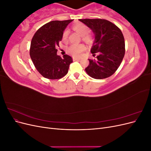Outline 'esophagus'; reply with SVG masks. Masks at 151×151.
<instances>
[{
	"instance_id": "34e87169",
	"label": "esophagus",
	"mask_w": 151,
	"mask_h": 151,
	"mask_svg": "<svg viewBox=\"0 0 151 151\" xmlns=\"http://www.w3.org/2000/svg\"><path fill=\"white\" fill-rule=\"evenodd\" d=\"M81 59L80 58H73V60L74 61H79V60H80Z\"/></svg>"
}]
</instances>
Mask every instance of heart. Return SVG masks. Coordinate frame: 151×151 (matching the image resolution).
<instances>
[{"instance_id": "1", "label": "heart", "mask_w": 151, "mask_h": 151, "mask_svg": "<svg viewBox=\"0 0 151 151\" xmlns=\"http://www.w3.org/2000/svg\"><path fill=\"white\" fill-rule=\"evenodd\" d=\"M72 28L76 32H77L81 36H83V40L86 42H89L91 40V37L88 35L89 32V28L88 26L83 22H77L72 26ZM68 31L67 29L63 31L62 33V40L66 41L68 38ZM86 50L84 45L83 44H72L68 47L67 51L72 55L74 57L81 56Z\"/></svg>"}]
</instances>
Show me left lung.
Wrapping results in <instances>:
<instances>
[{
	"label": "left lung",
	"mask_w": 151,
	"mask_h": 151,
	"mask_svg": "<svg viewBox=\"0 0 151 151\" xmlns=\"http://www.w3.org/2000/svg\"><path fill=\"white\" fill-rule=\"evenodd\" d=\"M79 21L93 31L95 41L91 49L94 59H88L85 70L96 79L110 77L116 72L125 55V40L122 31L111 22L103 19Z\"/></svg>",
	"instance_id": "1"
}]
</instances>
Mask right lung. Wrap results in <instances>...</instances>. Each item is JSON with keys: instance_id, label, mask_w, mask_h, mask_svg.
<instances>
[{"instance_id": "add662e5", "label": "right lung", "mask_w": 151, "mask_h": 151, "mask_svg": "<svg viewBox=\"0 0 151 151\" xmlns=\"http://www.w3.org/2000/svg\"><path fill=\"white\" fill-rule=\"evenodd\" d=\"M73 20L53 21L45 24L36 32L31 42L29 54L40 74L49 79H58L65 76L72 62L68 55H57V47L62 33Z\"/></svg>"}]
</instances>
